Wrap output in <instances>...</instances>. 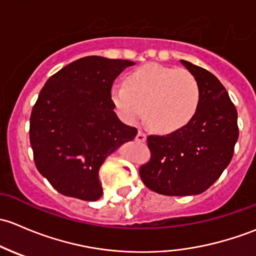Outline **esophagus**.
<instances>
[{"label":"esophagus","mask_w":256,"mask_h":256,"mask_svg":"<svg viewBox=\"0 0 256 256\" xmlns=\"http://www.w3.org/2000/svg\"><path fill=\"white\" fill-rule=\"evenodd\" d=\"M136 140L140 142V143H144V142L146 140V133H144V132H142V130H139L138 134H136Z\"/></svg>","instance_id":"obj_1"}]
</instances>
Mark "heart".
Listing matches in <instances>:
<instances>
[{"instance_id": "1", "label": "heart", "mask_w": 256, "mask_h": 256, "mask_svg": "<svg viewBox=\"0 0 256 256\" xmlns=\"http://www.w3.org/2000/svg\"><path fill=\"white\" fill-rule=\"evenodd\" d=\"M200 86L188 70L148 64L132 71L126 86H113L110 100L120 117L136 124L143 116L150 128L172 133L185 127L196 114Z\"/></svg>"}]
</instances>
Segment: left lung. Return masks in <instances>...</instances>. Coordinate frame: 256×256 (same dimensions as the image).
<instances>
[{
    "label": "left lung",
    "mask_w": 256,
    "mask_h": 256,
    "mask_svg": "<svg viewBox=\"0 0 256 256\" xmlns=\"http://www.w3.org/2000/svg\"><path fill=\"white\" fill-rule=\"evenodd\" d=\"M180 62L198 82V108L185 127L148 136L152 159L139 170L148 188L166 196L206 191L229 165L239 136L238 113L224 86L210 71Z\"/></svg>",
    "instance_id": "8db88e82"
}]
</instances>
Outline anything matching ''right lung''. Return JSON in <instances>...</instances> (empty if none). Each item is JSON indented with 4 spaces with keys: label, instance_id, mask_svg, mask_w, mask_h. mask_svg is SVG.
Returning a JSON list of instances; mask_svg holds the SVG:
<instances>
[{
    "label": "right lung",
    "instance_id": "1",
    "mask_svg": "<svg viewBox=\"0 0 256 256\" xmlns=\"http://www.w3.org/2000/svg\"><path fill=\"white\" fill-rule=\"evenodd\" d=\"M136 62L86 56L46 82L30 114V139L39 172L64 196L97 201L98 170L107 156L136 138L110 100L113 81Z\"/></svg>",
    "mask_w": 256,
    "mask_h": 256
}]
</instances>
